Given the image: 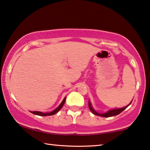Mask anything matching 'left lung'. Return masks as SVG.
<instances>
[{
	"label": "left lung",
	"instance_id": "left-lung-1",
	"mask_svg": "<svg viewBox=\"0 0 150 150\" xmlns=\"http://www.w3.org/2000/svg\"><path fill=\"white\" fill-rule=\"evenodd\" d=\"M132 102L129 103V104L126 105V106H125L124 108H117V109H113V110H110L108 111L105 112V113H98L97 112L96 110L93 108L92 107V105L91 104V102L89 100V102H88V105H89V108L90 110V111L92 112V113L93 114H95V115H97V116H102V117H112V116H116V115H118L119 114H120L122 112H123L124 110L127 108V107L129 106V105L131 104Z\"/></svg>",
	"mask_w": 150,
	"mask_h": 150
}]
</instances>
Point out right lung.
Segmentation results:
<instances>
[{
    "mask_svg": "<svg viewBox=\"0 0 150 150\" xmlns=\"http://www.w3.org/2000/svg\"><path fill=\"white\" fill-rule=\"evenodd\" d=\"M66 97H65L64 98V100H62V102H61V104L58 105V106L56 108V109H54L53 110L52 112H47V113H43V112H38V111H33L32 112L30 111L31 113H33V114H35V115H37V116H52V115H54L55 114H56L58 112L60 111V110L62 108L63 105L64 104L65 101H66Z\"/></svg>",
    "mask_w": 150,
    "mask_h": 150,
    "instance_id": "obj_1",
    "label": "right lung"
}]
</instances>
